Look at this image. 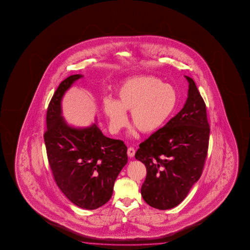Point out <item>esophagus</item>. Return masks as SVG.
I'll list each match as a JSON object with an SVG mask.
<instances>
[{"label": "esophagus", "mask_w": 250, "mask_h": 250, "mask_svg": "<svg viewBox=\"0 0 250 250\" xmlns=\"http://www.w3.org/2000/svg\"><path fill=\"white\" fill-rule=\"evenodd\" d=\"M136 154V149L132 147L127 148V156L129 157H133Z\"/></svg>", "instance_id": "34e87169"}]
</instances>
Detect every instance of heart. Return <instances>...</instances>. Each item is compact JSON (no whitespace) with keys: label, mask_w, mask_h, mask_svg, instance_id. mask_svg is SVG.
Wrapping results in <instances>:
<instances>
[{"label":"heart","mask_w":250,"mask_h":250,"mask_svg":"<svg viewBox=\"0 0 250 250\" xmlns=\"http://www.w3.org/2000/svg\"><path fill=\"white\" fill-rule=\"evenodd\" d=\"M178 104V93L154 76L132 77L117 90L116 102L104 101V112L111 129L116 132L127 123V111L134 125L144 134H153L169 121Z\"/></svg>","instance_id":"1"}]
</instances>
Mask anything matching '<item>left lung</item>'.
Returning <instances> with one entry per match:
<instances>
[{
    "mask_svg": "<svg viewBox=\"0 0 250 250\" xmlns=\"http://www.w3.org/2000/svg\"><path fill=\"white\" fill-rule=\"evenodd\" d=\"M186 79L189 89L185 106L140 144L135 156L147 169L143 199L159 210L175 208L186 199L200 178L208 156L210 127L206 103L193 80Z\"/></svg>",
    "mask_w": 250,
    "mask_h": 250,
    "instance_id": "1",
    "label": "left lung"
}]
</instances>
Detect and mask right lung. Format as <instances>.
I'll use <instances>...</instances> for the list:
<instances>
[{
  "label": "right lung",
  "instance_id": "1",
  "mask_svg": "<svg viewBox=\"0 0 250 250\" xmlns=\"http://www.w3.org/2000/svg\"><path fill=\"white\" fill-rule=\"evenodd\" d=\"M82 77H68L56 90L47 109L43 138L58 187L77 207L93 210L111 199L114 182L127 163V148L123 141L104 136L96 123L75 128L64 121L62 98Z\"/></svg>",
  "mask_w": 250,
  "mask_h": 250
}]
</instances>
